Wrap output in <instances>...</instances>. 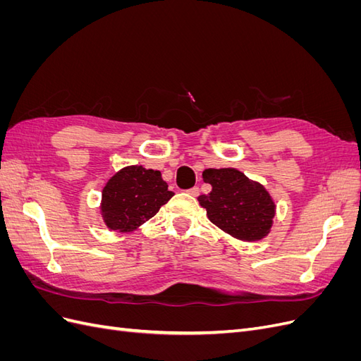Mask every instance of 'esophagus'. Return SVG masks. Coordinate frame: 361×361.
<instances>
[{
	"label": "esophagus",
	"mask_w": 361,
	"mask_h": 361,
	"mask_svg": "<svg viewBox=\"0 0 361 361\" xmlns=\"http://www.w3.org/2000/svg\"><path fill=\"white\" fill-rule=\"evenodd\" d=\"M187 192H188L190 195H194V197H197L199 192H200V190H199V187H192V188H190Z\"/></svg>",
	"instance_id": "obj_1"
}]
</instances>
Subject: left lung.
<instances>
[{
    "instance_id": "1",
    "label": "left lung",
    "mask_w": 361,
    "mask_h": 361,
    "mask_svg": "<svg viewBox=\"0 0 361 361\" xmlns=\"http://www.w3.org/2000/svg\"><path fill=\"white\" fill-rule=\"evenodd\" d=\"M203 180L212 191L199 197L211 223L241 241H260L271 232L276 203L264 185L236 169H207Z\"/></svg>"
}]
</instances>
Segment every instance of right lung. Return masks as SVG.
Returning <instances> with one entry per match:
<instances>
[{"instance_id": "obj_1", "label": "right lung", "mask_w": 361, "mask_h": 361, "mask_svg": "<svg viewBox=\"0 0 361 361\" xmlns=\"http://www.w3.org/2000/svg\"><path fill=\"white\" fill-rule=\"evenodd\" d=\"M174 195L159 170L128 166L105 183L101 215L105 226L116 232H133L157 215Z\"/></svg>"}]
</instances>
